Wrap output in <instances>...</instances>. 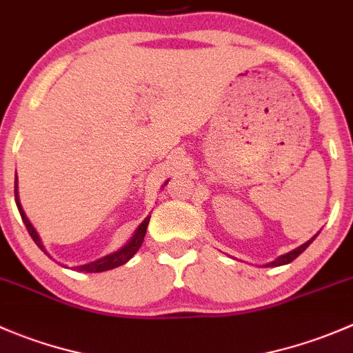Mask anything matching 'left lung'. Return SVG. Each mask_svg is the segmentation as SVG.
Instances as JSON below:
<instances>
[{
	"mask_svg": "<svg viewBox=\"0 0 353 353\" xmlns=\"http://www.w3.org/2000/svg\"><path fill=\"white\" fill-rule=\"evenodd\" d=\"M319 234V232H318ZM318 234H316L314 237H312L311 241H307V243H304L302 245H299L297 249H294V251H290V252H287V254H283V256H280L279 259H275V261H272V263H268V265L266 266H282V265H287V263H290V261H294L295 258H297L299 254H302V252L305 251V249H307V245L312 243V241L316 239V237H318Z\"/></svg>",
	"mask_w": 353,
	"mask_h": 353,
	"instance_id": "left-lung-1",
	"label": "left lung"
}]
</instances>
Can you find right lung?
Masks as SVG:
<instances>
[{"mask_svg":"<svg viewBox=\"0 0 353 353\" xmlns=\"http://www.w3.org/2000/svg\"><path fill=\"white\" fill-rule=\"evenodd\" d=\"M15 201H17V206H19V212L20 215H22V220L25 223V227H27L28 234H30V237L34 239V243L39 245V248L44 251V245L41 244V239H39L37 232L34 230V227H32V223L28 222V219L25 216L22 206H20V201H19V193H17V184H15ZM148 222H150V216H147V219L143 220V222L140 223V227L137 229V232H134V236L131 237V241L128 243L124 248H121L119 251L112 252V254H108L104 256V258L97 259V261L94 263H88V265H81V266H74V270L77 272H87V273H99V272H108V270H112V268H117V266L124 265V263L130 261L131 258H133L134 254H137V251L140 249V245L143 244V239H145V234H147V227H148ZM46 252V251H44Z\"/></svg>","mask_w":353,"mask_h":353,"instance_id":"obj_1","label":"right lung"}]
</instances>
